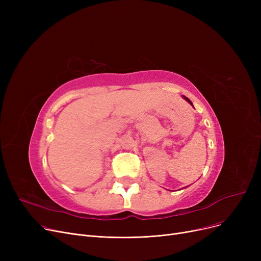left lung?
I'll return each mask as SVG.
<instances>
[{
  "instance_id": "1",
  "label": "left lung",
  "mask_w": 261,
  "mask_h": 261,
  "mask_svg": "<svg viewBox=\"0 0 261 261\" xmlns=\"http://www.w3.org/2000/svg\"><path fill=\"white\" fill-rule=\"evenodd\" d=\"M182 97H183V98H184V99H185V100H186L187 102H189V103H190L191 106H193V102H191V101H190V100H189V99H188V98L186 97V96H184V95H183V96H182ZM193 107H194V106H193Z\"/></svg>"
}]
</instances>
